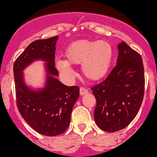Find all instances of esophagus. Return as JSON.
<instances>
[{"mask_svg":"<svg viewBox=\"0 0 157 157\" xmlns=\"http://www.w3.org/2000/svg\"><path fill=\"white\" fill-rule=\"evenodd\" d=\"M89 93V91L87 90L86 89H85V88H80V95H86V94Z\"/></svg>","mask_w":157,"mask_h":157,"instance_id":"esophagus-1","label":"esophagus"}]
</instances>
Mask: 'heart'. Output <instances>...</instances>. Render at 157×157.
Wrapping results in <instances>:
<instances>
[{
    "mask_svg": "<svg viewBox=\"0 0 157 157\" xmlns=\"http://www.w3.org/2000/svg\"><path fill=\"white\" fill-rule=\"evenodd\" d=\"M112 44L105 40H78L68 44L65 52V59L55 61L56 68L67 77L73 76L71 65H82V75L90 81L103 79L109 74L113 61Z\"/></svg>",
    "mask_w": 157,
    "mask_h": 157,
    "instance_id": "obj_1",
    "label": "heart"
}]
</instances>
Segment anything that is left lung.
<instances>
[{
    "label": "left lung",
    "mask_w": 157,
    "mask_h": 157,
    "mask_svg": "<svg viewBox=\"0 0 157 157\" xmlns=\"http://www.w3.org/2000/svg\"><path fill=\"white\" fill-rule=\"evenodd\" d=\"M116 66L100 84L92 88L96 98L95 123L109 132L126 128L138 113L144 95L142 57L126 43L117 46Z\"/></svg>",
    "instance_id": "8db88e82"
}]
</instances>
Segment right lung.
Wrapping results in <instances>:
<instances>
[{
	"mask_svg": "<svg viewBox=\"0 0 157 157\" xmlns=\"http://www.w3.org/2000/svg\"><path fill=\"white\" fill-rule=\"evenodd\" d=\"M59 36L33 41L14 64L16 98L19 113L28 125L38 133L55 136L68 128L71 113L79 97V88L67 86L59 79L55 68V45ZM45 62L46 82L35 90L24 82L23 71L35 60Z\"/></svg>",
	"mask_w": 157,
	"mask_h": 157,
	"instance_id": "add662e5",
	"label": "right lung"
}]
</instances>
